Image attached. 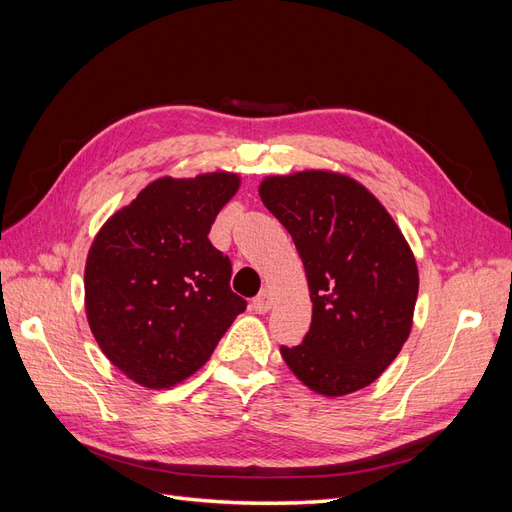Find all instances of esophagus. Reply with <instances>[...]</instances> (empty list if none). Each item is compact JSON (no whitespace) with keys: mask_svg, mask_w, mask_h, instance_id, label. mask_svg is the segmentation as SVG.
Instances as JSON below:
<instances>
[{"mask_svg":"<svg viewBox=\"0 0 512 512\" xmlns=\"http://www.w3.org/2000/svg\"><path fill=\"white\" fill-rule=\"evenodd\" d=\"M271 305H273V294H271L269 288L262 290L258 297L252 301V307H254L256 314H267L269 309H271Z\"/></svg>","mask_w":512,"mask_h":512,"instance_id":"obj_1","label":"esophagus"}]
</instances>
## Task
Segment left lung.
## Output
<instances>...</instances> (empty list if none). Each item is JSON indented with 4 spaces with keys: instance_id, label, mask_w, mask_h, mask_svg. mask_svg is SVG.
I'll return each mask as SVG.
<instances>
[{
    "instance_id": "8db88e82",
    "label": "left lung",
    "mask_w": 512,
    "mask_h": 512,
    "mask_svg": "<svg viewBox=\"0 0 512 512\" xmlns=\"http://www.w3.org/2000/svg\"><path fill=\"white\" fill-rule=\"evenodd\" d=\"M265 207L303 260L312 327L282 356L309 389L342 397L389 367L412 329L418 269L408 241L365 185L331 170L260 183Z\"/></svg>"
}]
</instances>
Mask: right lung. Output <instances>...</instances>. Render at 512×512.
<instances>
[{"mask_svg": "<svg viewBox=\"0 0 512 512\" xmlns=\"http://www.w3.org/2000/svg\"><path fill=\"white\" fill-rule=\"evenodd\" d=\"M239 175L162 177L100 228L85 265V309L121 374L170 389L203 367L245 299L232 265L207 239Z\"/></svg>", "mask_w": 512, "mask_h": 512, "instance_id": "1", "label": "right lung"}]
</instances>
